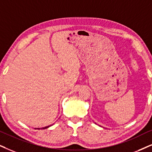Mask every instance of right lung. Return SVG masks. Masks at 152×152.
<instances>
[{
	"mask_svg": "<svg viewBox=\"0 0 152 152\" xmlns=\"http://www.w3.org/2000/svg\"><path fill=\"white\" fill-rule=\"evenodd\" d=\"M50 126H47V127H44V128H36V129H38V130H40V129H45V128H48V127H50ZM36 129V128H35Z\"/></svg>",
	"mask_w": 152,
	"mask_h": 152,
	"instance_id": "1",
	"label": "right lung"
}]
</instances>
